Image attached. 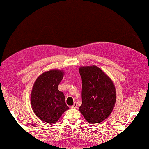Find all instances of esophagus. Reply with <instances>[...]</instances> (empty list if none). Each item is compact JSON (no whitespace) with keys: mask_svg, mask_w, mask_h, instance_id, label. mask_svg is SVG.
<instances>
[{"mask_svg":"<svg viewBox=\"0 0 149 149\" xmlns=\"http://www.w3.org/2000/svg\"><path fill=\"white\" fill-rule=\"evenodd\" d=\"M72 109H76V108H77L78 107V104H77V103H76V102H74V104L71 107Z\"/></svg>","mask_w":149,"mask_h":149,"instance_id":"34e87169","label":"esophagus"}]
</instances>
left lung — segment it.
<instances>
[{
    "label": "left lung",
    "instance_id": "8db88e82",
    "mask_svg": "<svg viewBox=\"0 0 149 149\" xmlns=\"http://www.w3.org/2000/svg\"><path fill=\"white\" fill-rule=\"evenodd\" d=\"M82 79V104L79 108L91 124L101 123L111 114L116 101L115 86L111 79L96 66L79 68Z\"/></svg>",
    "mask_w": 149,
    "mask_h": 149
}]
</instances>
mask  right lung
I'll use <instances>...</instances> for the list:
<instances>
[{
  "label": "right lung",
  "instance_id": "1",
  "mask_svg": "<svg viewBox=\"0 0 149 149\" xmlns=\"http://www.w3.org/2000/svg\"><path fill=\"white\" fill-rule=\"evenodd\" d=\"M64 72L52 70L40 74L31 90V105L35 114L43 122L55 124L69 109L63 93L58 89Z\"/></svg>",
  "mask_w": 149,
  "mask_h": 149
}]
</instances>
